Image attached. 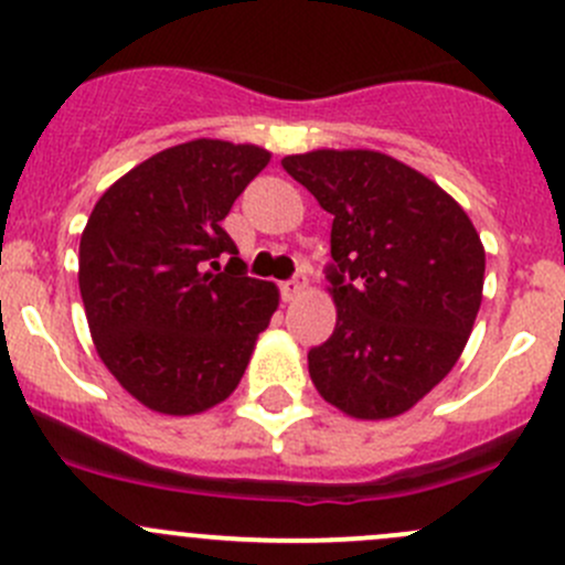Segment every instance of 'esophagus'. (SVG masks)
Returning a JSON list of instances; mask_svg holds the SVG:
<instances>
[{"mask_svg":"<svg viewBox=\"0 0 565 565\" xmlns=\"http://www.w3.org/2000/svg\"><path fill=\"white\" fill-rule=\"evenodd\" d=\"M303 289H306V276H303V273H295L289 281L281 284V298L284 300H295L300 292H303Z\"/></svg>","mask_w":565,"mask_h":565,"instance_id":"esophagus-1","label":"esophagus"}]
</instances>
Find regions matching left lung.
<instances>
[{"mask_svg":"<svg viewBox=\"0 0 565 565\" xmlns=\"http://www.w3.org/2000/svg\"><path fill=\"white\" fill-rule=\"evenodd\" d=\"M333 215L335 328L309 352L319 396L363 420L402 415L459 361L481 309V237L437 182L374 150L287 156Z\"/></svg>","mask_w":565,"mask_h":565,"instance_id":"obj_1","label":"left lung"}]
</instances>
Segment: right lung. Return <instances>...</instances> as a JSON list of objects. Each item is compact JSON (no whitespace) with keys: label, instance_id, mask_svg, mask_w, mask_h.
<instances>
[{"label":"right lung","instance_id":"right-lung-1","mask_svg":"<svg viewBox=\"0 0 565 565\" xmlns=\"http://www.w3.org/2000/svg\"><path fill=\"white\" fill-rule=\"evenodd\" d=\"M267 161L221 139L169 147L119 177L84 226L78 289L95 350L156 413L224 402L278 309V289L246 276L221 226Z\"/></svg>","mask_w":565,"mask_h":565}]
</instances>
